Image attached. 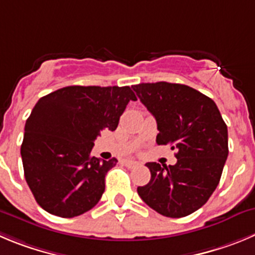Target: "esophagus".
<instances>
[{
	"mask_svg": "<svg viewBox=\"0 0 255 255\" xmlns=\"http://www.w3.org/2000/svg\"><path fill=\"white\" fill-rule=\"evenodd\" d=\"M123 165H125L126 167H128V168H132V167H134V166H137V162H135V161L125 160V161H123Z\"/></svg>",
	"mask_w": 255,
	"mask_h": 255,
	"instance_id": "34e87169",
	"label": "esophagus"
}]
</instances>
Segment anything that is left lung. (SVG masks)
<instances>
[{
    "label": "left lung",
    "mask_w": 255,
    "mask_h": 255,
    "mask_svg": "<svg viewBox=\"0 0 255 255\" xmlns=\"http://www.w3.org/2000/svg\"><path fill=\"white\" fill-rule=\"evenodd\" d=\"M156 118L157 144L176 149L177 162H148L151 180L137 192L167 218H182L200 209L220 181L228 158V127L215 102L191 87L173 83L132 85Z\"/></svg>",
    "instance_id": "1"
}]
</instances>
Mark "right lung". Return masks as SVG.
<instances>
[{
  "mask_svg": "<svg viewBox=\"0 0 255 255\" xmlns=\"http://www.w3.org/2000/svg\"><path fill=\"white\" fill-rule=\"evenodd\" d=\"M129 101V87L61 88L39 99L21 144L26 182L47 213L74 218L94 208L117 158L90 154L101 130H114Z\"/></svg>",
  "mask_w": 255,
  "mask_h": 255,
  "instance_id": "obj_1",
  "label": "right lung"
}]
</instances>
